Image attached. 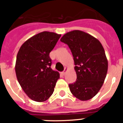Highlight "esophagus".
<instances>
[{
  "label": "esophagus",
  "mask_w": 123,
  "mask_h": 123,
  "mask_svg": "<svg viewBox=\"0 0 123 123\" xmlns=\"http://www.w3.org/2000/svg\"><path fill=\"white\" fill-rule=\"evenodd\" d=\"M67 71V68H64V70H63V72H62V74L63 76H64V75L65 74H66Z\"/></svg>",
  "instance_id": "34e87169"
}]
</instances>
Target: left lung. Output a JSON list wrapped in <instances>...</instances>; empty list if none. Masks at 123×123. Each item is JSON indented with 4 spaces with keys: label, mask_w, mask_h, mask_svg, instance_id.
I'll list each match as a JSON object with an SVG mask.
<instances>
[{
    "label": "left lung",
    "mask_w": 123,
    "mask_h": 123,
    "mask_svg": "<svg viewBox=\"0 0 123 123\" xmlns=\"http://www.w3.org/2000/svg\"><path fill=\"white\" fill-rule=\"evenodd\" d=\"M61 42L68 45L74 62L76 81L68 85L73 96L87 101L101 88L108 70V60L102 44L88 33L74 30L65 34Z\"/></svg>",
    "instance_id": "left-lung-1"
}]
</instances>
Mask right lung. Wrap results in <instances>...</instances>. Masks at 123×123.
I'll use <instances>...</instances> for the list:
<instances>
[{"instance_id": "add662e5", "label": "right lung", "mask_w": 123, "mask_h": 123, "mask_svg": "<svg viewBox=\"0 0 123 123\" xmlns=\"http://www.w3.org/2000/svg\"><path fill=\"white\" fill-rule=\"evenodd\" d=\"M61 35L43 31L31 37L19 49L15 72L21 87L32 100L43 102L53 94L58 72L51 68L49 53Z\"/></svg>"}]
</instances>
